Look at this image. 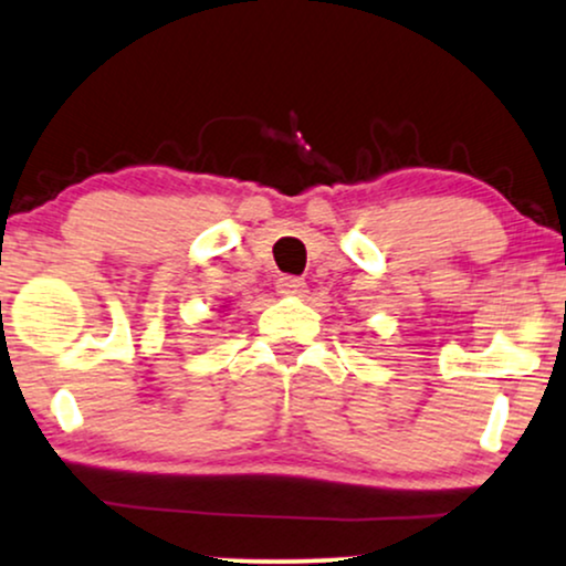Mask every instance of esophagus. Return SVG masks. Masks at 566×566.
<instances>
[{
	"label": "esophagus",
	"mask_w": 566,
	"mask_h": 566,
	"mask_svg": "<svg viewBox=\"0 0 566 566\" xmlns=\"http://www.w3.org/2000/svg\"><path fill=\"white\" fill-rule=\"evenodd\" d=\"M277 294L281 296H304L307 294V283L302 281V277H294V275H283L277 277Z\"/></svg>",
	"instance_id": "esophagus-1"
}]
</instances>
